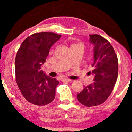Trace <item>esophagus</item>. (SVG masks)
Returning <instances> with one entry per match:
<instances>
[{
    "label": "esophagus",
    "mask_w": 132,
    "mask_h": 132,
    "mask_svg": "<svg viewBox=\"0 0 132 132\" xmlns=\"http://www.w3.org/2000/svg\"><path fill=\"white\" fill-rule=\"evenodd\" d=\"M63 82H71V79H64L62 80Z\"/></svg>",
    "instance_id": "esophagus-1"
}]
</instances>
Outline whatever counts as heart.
I'll return each mask as SVG.
<instances>
[{"mask_svg":"<svg viewBox=\"0 0 132 132\" xmlns=\"http://www.w3.org/2000/svg\"><path fill=\"white\" fill-rule=\"evenodd\" d=\"M80 45V44H73V45H72L71 46H75V45Z\"/></svg>","mask_w":132,"mask_h":132,"instance_id":"heart-1","label":"heart"}]
</instances>
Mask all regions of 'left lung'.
<instances>
[{"label": "left lung", "instance_id": "1", "mask_svg": "<svg viewBox=\"0 0 132 132\" xmlns=\"http://www.w3.org/2000/svg\"><path fill=\"white\" fill-rule=\"evenodd\" d=\"M90 42L94 45V82L77 94L79 102L87 107L105 102L115 86L118 73L117 55L110 43L98 34L90 35Z\"/></svg>", "mask_w": 132, "mask_h": 132}]
</instances>
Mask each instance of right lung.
Wrapping results in <instances>:
<instances>
[{"mask_svg": "<svg viewBox=\"0 0 132 132\" xmlns=\"http://www.w3.org/2000/svg\"><path fill=\"white\" fill-rule=\"evenodd\" d=\"M61 36L53 32L35 33L28 36L18 50L15 59L16 83L24 98L34 105H47L55 97L59 81L40 69L51 47Z\"/></svg>", "mask_w": 132, "mask_h": 132, "instance_id": "obj_1", "label": "right lung"}]
</instances>
